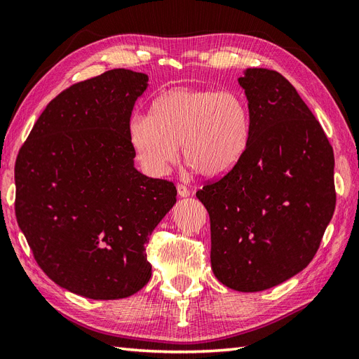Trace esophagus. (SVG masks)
Wrapping results in <instances>:
<instances>
[{
    "label": "esophagus",
    "instance_id": "34e87169",
    "mask_svg": "<svg viewBox=\"0 0 359 359\" xmlns=\"http://www.w3.org/2000/svg\"><path fill=\"white\" fill-rule=\"evenodd\" d=\"M177 190H178V194L181 198H187V196H190V193H191V190L186 186V184H177Z\"/></svg>",
    "mask_w": 359,
    "mask_h": 359
}]
</instances>
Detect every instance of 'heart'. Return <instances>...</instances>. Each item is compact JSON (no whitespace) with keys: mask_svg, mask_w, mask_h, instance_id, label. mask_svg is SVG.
<instances>
[{"mask_svg":"<svg viewBox=\"0 0 359 359\" xmlns=\"http://www.w3.org/2000/svg\"><path fill=\"white\" fill-rule=\"evenodd\" d=\"M250 137V114L240 94L229 90L175 86L151 102L148 115H135L128 140L144 169L154 177L182 157L206 177L220 175L243 157Z\"/></svg>","mask_w":359,"mask_h":359,"instance_id":"b5f03b06","label":"heart"}]
</instances>
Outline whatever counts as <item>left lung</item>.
<instances>
[{
    "mask_svg": "<svg viewBox=\"0 0 359 359\" xmlns=\"http://www.w3.org/2000/svg\"><path fill=\"white\" fill-rule=\"evenodd\" d=\"M243 157L196 191L211 222V266L227 287L283 283L316 255L335 208L334 153L322 126L276 70L247 69Z\"/></svg>",
    "mask_w": 359,
    "mask_h": 359,
    "instance_id": "obj_1",
    "label": "left lung"
}]
</instances>
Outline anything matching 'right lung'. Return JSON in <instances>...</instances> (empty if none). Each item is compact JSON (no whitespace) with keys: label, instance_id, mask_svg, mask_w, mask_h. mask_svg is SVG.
<instances>
[{"label":"right lung","instance_id":"obj_1","mask_svg":"<svg viewBox=\"0 0 359 359\" xmlns=\"http://www.w3.org/2000/svg\"><path fill=\"white\" fill-rule=\"evenodd\" d=\"M147 86L126 69L72 85L16 158V220L36 262L85 298H127L148 283L147 244L177 202L173 182L135 168L128 124Z\"/></svg>","mask_w":359,"mask_h":359}]
</instances>
